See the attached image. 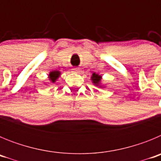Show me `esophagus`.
<instances>
[{
    "instance_id": "1",
    "label": "esophagus",
    "mask_w": 161,
    "mask_h": 161,
    "mask_svg": "<svg viewBox=\"0 0 161 161\" xmlns=\"http://www.w3.org/2000/svg\"><path fill=\"white\" fill-rule=\"evenodd\" d=\"M72 72H75V73H77V72H79V68H74L73 69H72Z\"/></svg>"
}]
</instances>
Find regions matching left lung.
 Listing matches in <instances>:
<instances>
[{
  "label": "left lung",
  "instance_id": "1",
  "mask_svg": "<svg viewBox=\"0 0 161 161\" xmlns=\"http://www.w3.org/2000/svg\"><path fill=\"white\" fill-rule=\"evenodd\" d=\"M91 79H92V80H93V82L95 84V85H99V82H100L101 79H102V77H101V76L97 75V74L93 73V76L91 77Z\"/></svg>",
  "mask_w": 161,
  "mask_h": 161
}]
</instances>
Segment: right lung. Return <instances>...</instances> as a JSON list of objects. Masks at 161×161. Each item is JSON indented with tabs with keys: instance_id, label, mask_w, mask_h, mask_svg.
<instances>
[{
	"instance_id": "obj_1",
	"label": "right lung",
	"mask_w": 161,
	"mask_h": 161,
	"mask_svg": "<svg viewBox=\"0 0 161 161\" xmlns=\"http://www.w3.org/2000/svg\"><path fill=\"white\" fill-rule=\"evenodd\" d=\"M59 74L60 73H59V72H58V71H53V72H50L49 74L50 80H51L54 83V82L56 80V79L59 76Z\"/></svg>"
}]
</instances>
